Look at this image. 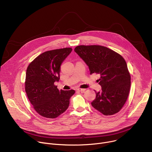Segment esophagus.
<instances>
[{
	"label": "esophagus",
	"mask_w": 152,
	"mask_h": 152,
	"mask_svg": "<svg viewBox=\"0 0 152 152\" xmlns=\"http://www.w3.org/2000/svg\"><path fill=\"white\" fill-rule=\"evenodd\" d=\"M86 90L85 89H83V88H77L76 91H80V92H84Z\"/></svg>",
	"instance_id": "obj_1"
}]
</instances>
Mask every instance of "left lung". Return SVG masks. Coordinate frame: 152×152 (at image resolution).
<instances>
[{
    "mask_svg": "<svg viewBox=\"0 0 152 152\" xmlns=\"http://www.w3.org/2000/svg\"><path fill=\"white\" fill-rule=\"evenodd\" d=\"M75 52L88 66L90 74L100 75L98 80L102 91L96 92L91 105L104 115L118 113L128 97L131 75L124 59L106 47L78 46Z\"/></svg>",
    "mask_w": 152,
    "mask_h": 152,
    "instance_id": "1",
    "label": "left lung"
}]
</instances>
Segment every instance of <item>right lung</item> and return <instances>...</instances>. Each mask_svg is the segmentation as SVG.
<instances>
[{
    "mask_svg": "<svg viewBox=\"0 0 152 152\" xmlns=\"http://www.w3.org/2000/svg\"><path fill=\"white\" fill-rule=\"evenodd\" d=\"M72 51L66 48L45 52L27 68L25 91L34 110L42 117L56 118L69 107L75 91H59L54 82L59 81L61 65Z\"/></svg>",
    "mask_w": 152,
    "mask_h": 152,
    "instance_id": "add662e5",
    "label": "right lung"
}]
</instances>
